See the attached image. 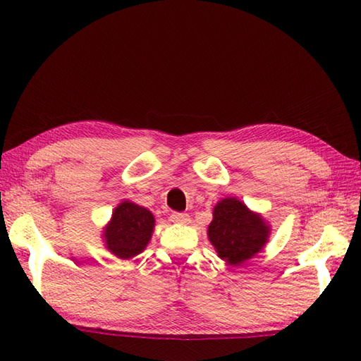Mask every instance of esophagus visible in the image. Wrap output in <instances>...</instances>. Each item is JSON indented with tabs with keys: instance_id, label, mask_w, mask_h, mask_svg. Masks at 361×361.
I'll list each match as a JSON object with an SVG mask.
<instances>
[{
	"instance_id": "obj_1",
	"label": "esophagus",
	"mask_w": 361,
	"mask_h": 361,
	"mask_svg": "<svg viewBox=\"0 0 361 361\" xmlns=\"http://www.w3.org/2000/svg\"><path fill=\"white\" fill-rule=\"evenodd\" d=\"M171 220L173 221V224H181V225H186L190 221V217L188 216V214H183V212H173L171 216Z\"/></svg>"
}]
</instances>
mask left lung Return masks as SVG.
<instances>
[{
	"label": "left lung",
	"instance_id": "1",
	"mask_svg": "<svg viewBox=\"0 0 361 361\" xmlns=\"http://www.w3.org/2000/svg\"><path fill=\"white\" fill-rule=\"evenodd\" d=\"M270 224L237 197H225L214 206L208 239L228 265L240 267L265 248Z\"/></svg>",
	"mask_w": 361,
	"mask_h": 361
}]
</instances>
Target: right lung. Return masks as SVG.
Here are the masks:
<instances>
[{"instance_id": "obj_1", "label": "right lung", "mask_w": 361, "mask_h": 361, "mask_svg": "<svg viewBox=\"0 0 361 361\" xmlns=\"http://www.w3.org/2000/svg\"><path fill=\"white\" fill-rule=\"evenodd\" d=\"M153 214L144 206L124 200L114 208L110 221L104 226V247L114 257L128 260L145 250L153 235Z\"/></svg>"}]
</instances>
